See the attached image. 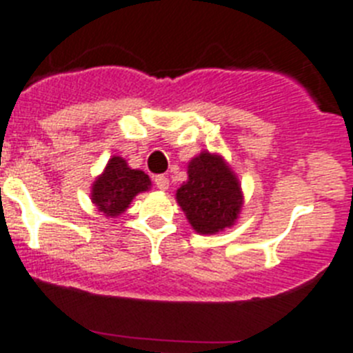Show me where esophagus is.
<instances>
[{"mask_svg": "<svg viewBox=\"0 0 353 353\" xmlns=\"http://www.w3.org/2000/svg\"><path fill=\"white\" fill-rule=\"evenodd\" d=\"M154 185L158 186L159 190H168V177L167 176H156L154 177Z\"/></svg>", "mask_w": 353, "mask_h": 353, "instance_id": "34e87169", "label": "esophagus"}]
</instances>
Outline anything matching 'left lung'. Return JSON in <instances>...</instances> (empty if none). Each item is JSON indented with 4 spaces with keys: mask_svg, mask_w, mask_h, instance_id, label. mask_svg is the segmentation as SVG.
Here are the masks:
<instances>
[{
    "mask_svg": "<svg viewBox=\"0 0 353 353\" xmlns=\"http://www.w3.org/2000/svg\"><path fill=\"white\" fill-rule=\"evenodd\" d=\"M186 219L199 234H216L234 225L243 194L222 156L204 151L188 163V181L176 192Z\"/></svg>",
    "mask_w": 353,
    "mask_h": 353,
    "instance_id": "obj_1",
    "label": "left lung"
}]
</instances>
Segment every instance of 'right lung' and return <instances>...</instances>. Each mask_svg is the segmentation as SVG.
Segmentation results:
<instances>
[{
	"mask_svg": "<svg viewBox=\"0 0 353 353\" xmlns=\"http://www.w3.org/2000/svg\"><path fill=\"white\" fill-rule=\"evenodd\" d=\"M151 188V179L142 170L131 168L121 156H113L104 172L92 185V202L104 216L115 219L130 208L131 201Z\"/></svg>",
	"mask_w": 353,
	"mask_h": 353,
	"instance_id": "1",
	"label": "right lung"
}]
</instances>
